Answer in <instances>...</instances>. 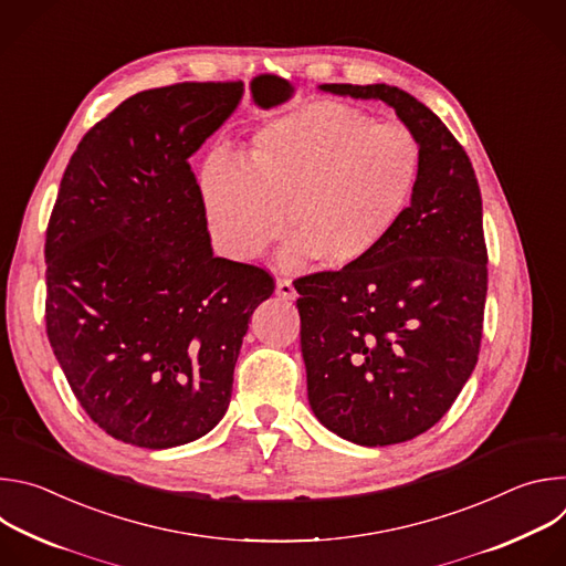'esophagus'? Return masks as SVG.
I'll return each mask as SVG.
<instances>
[{
    "label": "esophagus",
    "instance_id": "1",
    "mask_svg": "<svg viewBox=\"0 0 566 566\" xmlns=\"http://www.w3.org/2000/svg\"><path fill=\"white\" fill-rule=\"evenodd\" d=\"M275 293H277L280 297H284V300H295V297H297V291H295L293 282H291V280H286V277L277 280V284H275Z\"/></svg>",
    "mask_w": 566,
    "mask_h": 566
}]
</instances>
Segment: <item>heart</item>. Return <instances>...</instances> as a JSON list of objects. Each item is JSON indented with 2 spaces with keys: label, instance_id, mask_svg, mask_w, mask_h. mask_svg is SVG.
Instances as JSON below:
<instances>
[{
  "label": "heart",
  "instance_id": "obj_1",
  "mask_svg": "<svg viewBox=\"0 0 566 566\" xmlns=\"http://www.w3.org/2000/svg\"><path fill=\"white\" fill-rule=\"evenodd\" d=\"M421 170L423 147L408 125L317 101L264 125L244 166L212 156L201 197L210 237L226 258L253 262L289 228L295 234L282 255L289 269L322 260L345 271L385 247Z\"/></svg>",
  "mask_w": 566,
  "mask_h": 566
}]
</instances>
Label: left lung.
<instances>
[{"mask_svg":"<svg viewBox=\"0 0 566 566\" xmlns=\"http://www.w3.org/2000/svg\"><path fill=\"white\" fill-rule=\"evenodd\" d=\"M319 90L382 101L423 147L415 199L385 247L293 282L317 421L358 446L402 443L439 423L476 365L489 291L481 192L461 143L408 92Z\"/></svg>","mask_w":566,"mask_h":566,"instance_id":"left-lung-1","label":"left lung"}]
</instances>
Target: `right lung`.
<instances>
[{"label":"right lung","mask_w":566,"mask_h":566,"mask_svg":"<svg viewBox=\"0 0 566 566\" xmlns=\"http://www.w3.org/2000/svg\"><path fill=\"white\" fill-rule=\"evenodd\" d=\"M244 83L140 92L77 143L46 228V336L77 402L109 437L164 450L226 415L260 266L212 255L188 158Z\"/></svg>","instance_id":"add662e5"}]
</instances>
